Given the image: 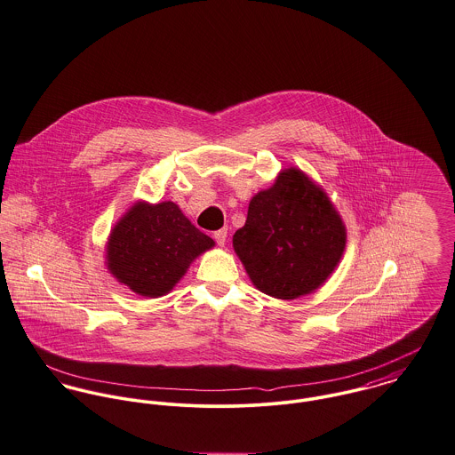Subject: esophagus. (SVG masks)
I'll use <instances>...</instances> for the list:
<instances>
[{
	"label": "esophagus",
	"mask_w": 455,
	"mask_h": 455,
	"mask_svg": "<svg viewBox=\"0 0 455 455\" xmlns=\"http://www.w3.org/2000/svg\"><path fill=\"white\" fill-rule=\"evenodd\" d=\"M213 238H215V242H217L219 247H224V245H226V240H228V229L224 228V229L215 231V233H213Z\"/></svg>",
	"instance_id": "34e87169"
}]
</instances>
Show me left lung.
Instances as JSON below:
<instances>
[{
    "label": "left lung",
    "instance_id": "8db88e82",
    "mask_svg": "<svg viewBox=\"0 0 455 455\" xmlns=\"http://www.w3.org/2000/svg\"><path fill=\"white\" fill-rule=\"evenodd\" d=\"M233 247L257 289L291 300L327 282L344 253L346 226L316 182L287 168L250 200Z\"/></svg>",
    "mask_w": 455,
    "mask_h": 455
}]
</instances>
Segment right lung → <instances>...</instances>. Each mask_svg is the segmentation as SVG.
<instances>
[{
    "label": "right lung",
    "instance_id": "obj_1",
    "mask_svg": "<svg viewBox=\"0 0 455 455\" xmlns=\"http://www.w3.org/2000/svg\"><path fill=\"white\" fill-rule=\"evenodd\" d=\"M215 245L173 202H137L111 229L109 273L142 297H162L186 275L189 264Z\"/></svg>",
    "mask_w": 455,
    "mask_h": 455
}]
</instances>
